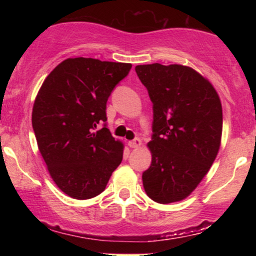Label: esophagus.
I'll list each match as a JSON object with an SVG mask.
<instances>
[{
    "instance_id": "obj_1",
    "label": "esophagus",
    "mask_w": 256,
    "mask_h": 256,
    "mask_svg": "<svg viewBox=\"0 0 256 256\" xmlns=\"http://www.w3.org/2000/svg\"><path fill=\"white\" fill-rule=\"evenodd\" d=\"M128 146H130V148H140V146H142V140H140L138 137H136L134 140H128Z\"/></svg>"
}]
</instances>
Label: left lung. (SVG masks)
<instances>
[{
	"mask_svg": "<svg viewBox=\"0 0 256 256\" xmlns=\"http://www.w3.org/2000/svg\"><path fill=\"white\" fill-rule=\"evenodd\" d=\"M152 102V165L143 172L146 195L158 204L182 201L210 171L222 132V102L213 85L183 64H138Z\"/></svg>",
	"mask_w": 256,
	"mask_h": 256,
	"instance_id": "obj_1",
	"label": "left lung"
}]
</instances>
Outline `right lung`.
<instances>
[{
	"label": "right lung",
	"mask_w": 256,
	"mask_h": 256,
	"mask_svg": "<svg viewBox=\"0 0 256 256\" xmlns=\"http://www.w3.org/2000/svg\"><path fill=\"white\" fill-rule=\"evenodd\" d=\"M132 64L70 58L43 82L32 110L38 149L52 180L70 198L88 200L106 189L124 146L106 128V104ZM104 124L101 130L98 124Z\"/></svg>",
	"instance_id": "1"
}]
</instances>
